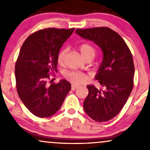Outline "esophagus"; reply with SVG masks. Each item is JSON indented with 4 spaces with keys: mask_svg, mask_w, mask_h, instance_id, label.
<instances>
[{
    "mask_svg": "<svg viewBox=\"0 0 150 150\" xmlns=\"http://www.w3.org/2000/svg\"><path fill=\"white\" fill-rule=\"evenodd\" d=\"M77 87H78V86L77 85H72L71 86V89L72 90H75Z\"/></svg>",
    "mask_w": 150,
    "mask_h": 150,
    "instance_id": "obj_1",
    "label": "esophagus"
}]
</instances>
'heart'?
<instances>
[{"label": "heart", "mask_w": 150, "mask_h": 150, "mask_svg": "<svg viewBox=\"0 0 150 150\" xmlns=\"http://www.w3.org/2000/svg\"><path fill=\"white\" fill-rule=\"evenodd\" d=\"M81 54L84 58H87L88 57L94 58L95 55V49L91 44L87 43H82L79 46ZM67 49H62L57 55V62L59 65H63L64 63V60L66 56ZM63 76L66 80L70 81L73 84L80 85L82 84L87 80L88 77L85 73L76 71H66L63 74Z\"/></svg>", "instance_id": "obj_1"}]
</instances>
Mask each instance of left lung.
Masks as SVG:
<instances>
[{"instance_id":"obj_1","label":"left lung","mask_w":150,"mask_h":150,"mask_svg":"<svg viewBox=\"0 0 150 150\" xmlns=\"http://www.w3.org/2000/svg\"><path fill=\"white\" fill-rule=\"evenodd\" d=\"M75 32L94 42L104 53L95 79L105 89L87 85L89 93L83 107L95 121H108L121 111L133 88L135 67L132 53L123 38L108 27L77 29Z\"/></svg>"}]
</instances>
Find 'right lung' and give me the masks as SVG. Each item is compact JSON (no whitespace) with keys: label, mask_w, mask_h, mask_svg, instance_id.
<instances>
[{"label":"right lung","mask_w":150,"mask_h":150,"mask_svg":"<svg viewBox=\"0 0 150 150\" xmlns=\"http://www.w3.org/2000/svg\"><path fill=\"white\" fill-rule=\"evenodd\" d=\"M75 28H46L30 34L22 44L16 63L18 94L31 113L49 118L61 108L71 85L65 80L49 86L50 74L57 72V55Z\"/></svg>","instance_id":"right-lung-1"}]
</instances>
